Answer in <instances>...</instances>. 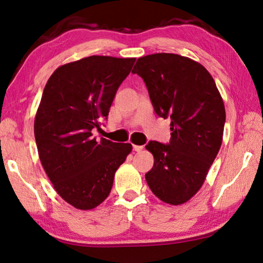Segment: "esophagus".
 <instances>
[{
	"label": "esophagus",
	"instance_id": "esophagus-1",
	"mask_svg": "<svg viewBox=\"0 0 263 263\" xmlns=\"http://www.w3.org/2000/svg\"><path fill=\"white\" fill-rule=\"evenodd\" d=\"M133 150H135V152H141V150L143 149V146H136V144H133Z\"/></svg>",
	"mask_w": 263,
	"mask_h": 263
}]
</instances>
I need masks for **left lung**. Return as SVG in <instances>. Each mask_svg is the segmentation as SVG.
Segmentation results:
<instances>
[{
    "label": "left lung",
    "mask_w": 263,
    "mask_h": 263,
    "mask_svg": "<svg viewBox=\"0 0 263 263\" xmlns=\"http://www.w3.org/2000/svg\"><path fill=\"white\" fill-rule=\"evenodd\" d=\"M132 73L146 83L156 114L171 117L170 142L146 146L155 159L146 181L164 202H186L202 186L220 149L224 102L209 72L181 55H147L138 59Z\"/></svg>",
    "instance_id": "left-lung-1"
}]
</instances>
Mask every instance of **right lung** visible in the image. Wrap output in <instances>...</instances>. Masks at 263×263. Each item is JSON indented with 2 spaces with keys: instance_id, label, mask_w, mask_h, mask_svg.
<instances>
[{
  "instance_id": "1",
  "label": "right lung",
  "mask_w": 263,
  "mask_h": 263,
  "mask_svg": "<svg viewBox=\"0 0 263 263\" xmlns=\"http://www.w3.org/2000/svg\"><path fill=\"white\" fill-rule=\"evenodd\" d=\"M136 59L85 58L54 71L35 119L39 159L66 202L88 210L108 197L116 170L131 153L130 143L92 137L107 120L117 89Z\"/></svg>"
}]
</instances>
